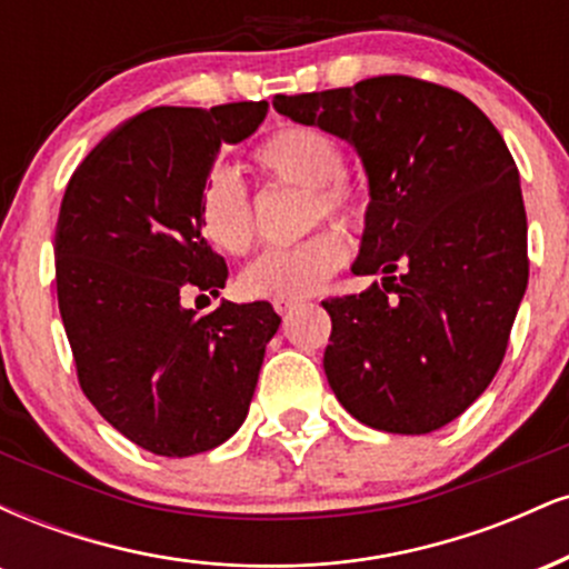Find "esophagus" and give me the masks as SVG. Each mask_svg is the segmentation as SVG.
Instances as JSON below:
<instances>
[{"instance_id": "obj_1", "label": "esophagus", "mask_w": 569, "mask_h": 569, "mask_svg": "<svg viewBox=\"0 0 569 569\" xmlns=\"http://www.w3.org/2000/svg\"><path fill=\"white\" fill-rule=\"evenodd\" d=\"M297 305H299L297 299H280V302H276L272 307H276L278 316H289V312H291Z\"/></svg>"}]
</instances>
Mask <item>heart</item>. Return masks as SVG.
<instances>
[{
  "instance_id": "1",
  "label": "heart",
  "mask_w": 569,
  "mask_h": 569,
  "mask_svg": "<svg viewBox=\"0 0 569 569\" xmlns=\"http://www.w3.org/2000/svg\"><path fill=\"white\" fill-rule=\"evenodd\" d=\"M253 162L270 184L305 189V227L335 219L358 227L367 202L358 187L345 179L342 147L323 130L283 126L253 149ZM198 224L211 246L230 257H243L257 243V213L240 176L213 166L200 184ZM348 259V240L337 227H323L302 243L264 251L240 276V291L251 299H302L323 289Z\"/></svg>"
}]
</instances>
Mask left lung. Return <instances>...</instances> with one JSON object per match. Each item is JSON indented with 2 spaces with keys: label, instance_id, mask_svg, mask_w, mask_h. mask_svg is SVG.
Listing matches in <instances>:
<instances>
[{
  "label": "left lung",
  "instance_id": "obj_1",
  "mask_svg": "<svg viewBox=\"0 0 569 569\" xmlns=\"http://www.w3.org/2000/svg\"><path fill=\"white\" fill-rule=\"evenodd\" d=\"M272 107L352 143L369 176L352 272H380L382 286L323 302L331 390L369 428H443L498 375L530 276L506 141L462 93L403 74L276 96Z\"/></svg>",
  "mask_w": 569,
  "mask_h": 569
}]
</instances>
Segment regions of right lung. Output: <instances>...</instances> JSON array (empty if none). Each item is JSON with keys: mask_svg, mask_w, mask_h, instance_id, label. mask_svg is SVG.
<instances>
[{"mask_svg": "<svg viewBox=\"0 0 569 569\" xmlns=\"http://www.w3.org/2000/svg\"><path fill=\"white\" fill-rule=\"evenodd\" d=\"M267 101L154 107L117 126L71 173L56 224L58 310L82 393L141 449L189 457L243 426L270 302L198 316L189 291L219 297L227 264L198 224L221 143L248 139Z\"/></svg>", "mask_w": 569, "mask_h": 569, "instance_id": "add662e5", "label": "right lung"}]
</instances>
